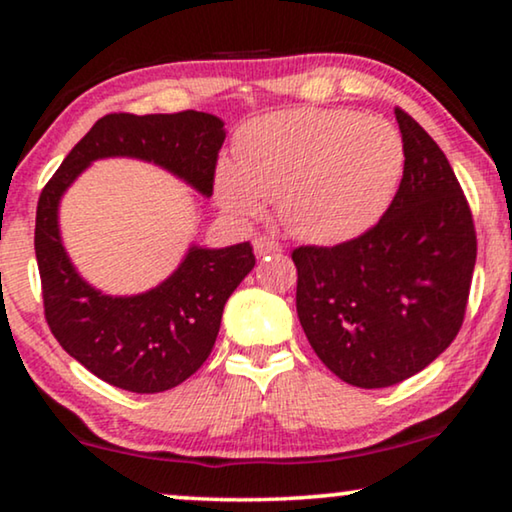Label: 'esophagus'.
Wrapping results in <instances>:
<instances>
[{
  "label": "esophagus",
  "instance_id": "1",
  "mask_svg": "<svg viewBox=\"0 0 512 512\" xmlns=\"http://www.w3.org/2000/svg\"><path fill=\"white\" fill-rule=\"evenodd\" d=\"M279 251H282V247H279V242L272 240V237L261 235V237H256V240H254V254L258 258L270 256V254H279Z\"/></svg>",
  "mask_w": 512,
  "mask_h": 512
}]
</instances>
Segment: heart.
Segmentation results:
<instances>
[{
  "label": "heart",
  "mask_w": 512,
  "mask_h": 512,
  "mask_svg": "<svg viewBox=\"0 0 512 512\" xmlns=\"http://www.w3.org/2000/svg\"><path fill=\"white\" fill-rule=\"evenodd\" d=\"M237 163L221 160L214 193L237 221L265 214L298 240L342 244L382 219L401 184L405 149L398 130L347 109H289L251 121Z\"/></svg>",
  "instance_id": "obj_1"
}]
</instances>
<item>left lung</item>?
I'll use <instances>...</instances> for the list:
<instances>
[{"instance_id":"1","label":"left lung","mask_w":512,"mask_h":512,"mask_svg":"<svg viewBox=\"0 0 512 512\" xmlns=\"http://www.w3.org/2000/svg\"><path fill=\"white\" fill-rule=\"evenodd\" d=\"M405 165L375 228L335 247H300L296 310L314 354L342 382L382 389L424 370L464 321L475 228L445 153L396 109Z\"/></svg>"}]
</instances>
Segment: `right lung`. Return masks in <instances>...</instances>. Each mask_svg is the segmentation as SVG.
I'll return each mask as SVG.
<instances>
[{"mask_svg":"<svg viewBox=\"0 0 512 512\" xmlns=\"http://www.w3.org/2000/svg\"><path fill=\"white\" fill-rule=\"evenodd\" d=\"M223 139V121L205 111L109 114L69 151L39 195L34 251L48 326L69 356L118 389L158 394L207 361L226 300L254 268V251L249 242L221 249L191 244L158 286L109 296L79 275L62 244V195L95 160L135 158L163 167L209 198Z\"/></svg>","mask_w":512,"mask_h":512,"instance_id":"1","label":"right lung"}]
</instances>
